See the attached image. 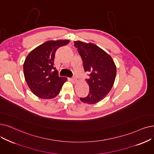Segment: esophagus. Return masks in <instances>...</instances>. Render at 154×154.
Returning a JSON list of instances; mask_svg holds the SVG:
<instances>
[{
  "instance_id": "1",
  "label": "esophagus",
  "mask_w": 154,
  "mask_h": 154,
  "mask_svg": "<svg viewBox=\"0 0 154 154\" xmlns=\"http://www.w3.org/2000/svg\"><path fill=\"white\" fill-rule=\"evenodd\" d=\"M71 81L72 82V83H76V79L75 78H74V77H72V78H71Z\"/></svg>"
}]
</instances>
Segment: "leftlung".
Returning <instances> with one entry per match:
<instances>
[{
  "label": "left lung",
  "instance_id": "left-lung-1",
  "mask_svg": "<svg viewBox=\"0 0 154 154\" xmlns=\"http://www.w3.org/2000/svg\"><path fill=\"white\" fill-rule=\"evenodd\" d=\"M75 47L82 59L85 72H88L89 94L80 98L88 104L100 102L112 88L116 76V67L112 57L102 48L94 44L76 41Z\"/></svg>",
  "mask_w": 154,
  "mask_h": 154
}]
</instances>
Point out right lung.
<instances>
[{
	"mask_svg": "<svg viewBox=\"0 0 154 154\" xmlns=\"http://www.w3.org/2000/svg\"><path fill=\"white\" fill-rule=\"evenodd\" d=\"M69 42L47 41L27 56L23 65L24 78L30 90L39 98L51 99L56 97L67 81L66 78L59 76L54 63L57 49Z\"/></svg>",
	"mask_w": 154,
	"mask_h": 154,
	"instance_id": "obj_1",
	"label": "right lung"
}]
</instances>
